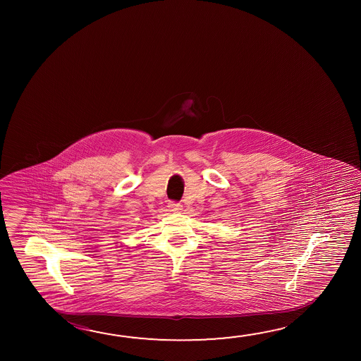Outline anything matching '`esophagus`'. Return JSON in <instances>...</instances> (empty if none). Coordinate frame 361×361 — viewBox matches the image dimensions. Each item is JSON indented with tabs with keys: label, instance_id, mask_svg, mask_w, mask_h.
Masks as SVG:
<instances>
[{
	"label": "esophagus",
	"instance_id": "34e87169",
	"mask_svg": "<svg viewBox=\"0 0 361 361\" xmlns=\"http://www.w3.org/2000/svg\"><path fill=\"white\" fill-rule=\"evenodd\" d=\"M167 207H169V209H170L171 212H180L183 205H181L180 202H176V201H170Z\"/></svg>",
	"mask_w": 361,
	"mask_h": 361
}]
</instances>
